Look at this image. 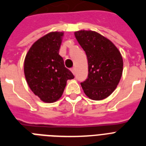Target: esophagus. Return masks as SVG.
<instances>
[{
	"label": "esophagus",
	"mask_w": 146,
	"mask_h": 146,
	"mask_svg": "<svg viewBox=\"0 0 146 146\" xmlns=\"http://www.w3.org/2000/svg\"><path fill=\"white\" fill-rule=\"evenodd\" d=\"M71 71H72V73H73V74H74V75H75V74H76V70H75V68H72V69H71Z\"/></svg>",
	"instance_id": "obj_1"
}]
</instances>
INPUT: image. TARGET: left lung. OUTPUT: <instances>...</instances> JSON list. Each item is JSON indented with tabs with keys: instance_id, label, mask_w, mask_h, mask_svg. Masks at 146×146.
<instances>
[{
	"instance_id": "obj_1",
	"label": "left lung",
	"mask_w": 146,
	"mask_h": 146,
	"mask_svg": "<svg viewBox=\"0 0 146 146\" xmlns=\"http://www.w3.org/2000/svg\"><path fill=\"white\" fill-rule=\"evenodd\" d=\"M75 36L88 60V78L81 82L85 94L96 101L108 97L122 76L123 63L120 51L110 40L96 32L78 31Z\"/></svg>"
}]
</instances>
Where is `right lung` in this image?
<instances>
[{"label": "right lung", "mask_w": 146, "mask_h": 146, "mask_svg": "<svg viewBox=\"0 0 146 146\" xmlns=\"http://www.w3.org/2000/svg\"><path fill=\"white\" fill-rule=\"evenodd\" d=\"M63 35V33L52 32L39 38L29 50L24 61V73L29 86L35 96L47 103L59 99L66 81L74 78L59 54Z\"/></svg>", "instance_id": "right-lung-1"}]
</instances>
